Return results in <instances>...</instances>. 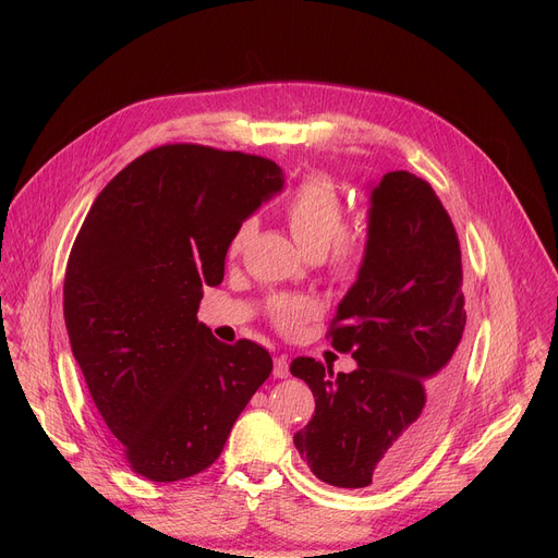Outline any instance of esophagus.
<instances>
[{"instance_id": "34e87169", "label": "esophagus", "mask_w": 558, "mask_h": 558, "mask_svg": "<svg viewBox=\"0 0 558 558\" xmlns=\"http://www.w3.org/2000/svg\"><path fill=\"white\" fill-rule=\"evenodd\" d=\"M287 375H289V362H287V357H276V360H274V377L282 379V377H287Z\"/></svg>"}]
</instances>
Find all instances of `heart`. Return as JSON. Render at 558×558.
I'll use <instances>...</instances> for the list:
<instances>
[{"label":"heart","mask_w":558,"mask_h":558,"mask_svg":"<svg viewBox=\"0 0 558 558\" xmlns=\"http://www.w3.org/2000/svg\"><path fill=\"white\" fill-rule=\"evenodd\" d=\"M284 219L299 246L312 259L328 255L337 276H350L360 269L366 255V230L362 226H345L343 201L326 175H312L287 198ZM255 230V217L242 219L230 234L228 253H242ZM269 314L278 330L291 335L316 314V305L307 299H278L271 303Z\"/></svg>","instance_id":"b5f03b06"}]
</instances>
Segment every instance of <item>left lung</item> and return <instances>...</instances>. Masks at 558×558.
<instances>
[{
	"label": "left lung",
	"mask_w": 558,
	"mask_h": 558,
	"mask_svg": "<svg viewBox=\"0 0 558 558\" xmlns=\"http://www.w3.org/2000/svg\"><path fill=\"white\" fill-rule=\"evenodd\" d=\"M366 255L337 307L330 339L357 368L312 357L289 371L314 393L294 446L326 484L364 488L398 480L432 444L465 357L461 251L427 181L389 171L371 187Z\"/></svg>",
	"instance_id": "1"
}]
</instances>
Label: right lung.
<instances>
[{"label": "right lung", "mask_w": 558, "mask_h": 558, "mask_svg": "<svg viewBox=\"0 0 558 558\" xmlns=\"http://www.w3.org/2000/svg\"><path fill=\"white\" fill-rule=\"evenodd\" d=\"M267 158L165 144L95 198L72 246L63 312L85 385L133 471L187 480L213 465L271 355L215 339L196 312L223 280L230 234L278 194Z\"/></svg>", "instance_id": "obj_1"}]
</instances>
